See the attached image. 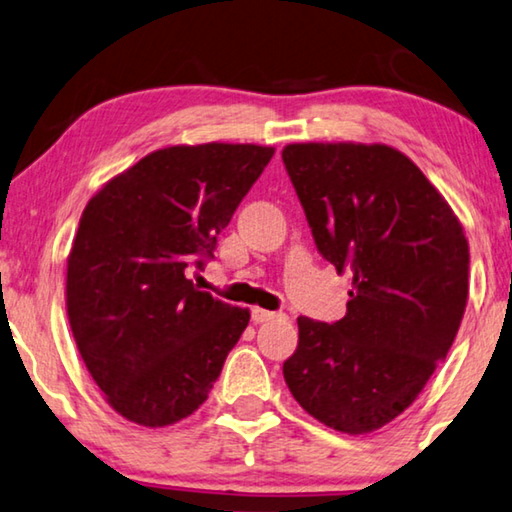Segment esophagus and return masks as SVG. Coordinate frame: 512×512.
<instances>
[{
	"label": "esophagus",
	"instance_id": "esophagus-1",
	"mask_svg": "<svg viewBox=\"0 0 512 512\" xmlns=\"http://www.w3.org/2000/svg\"><path fill=\"white\" fill-rule=\"evenodd\" d=\"M250 316H253L255 323H266V321H273L278 319V312H269V310H262V307H253V312H250Z\"/></svg>",
	"mask_w": 512,
	"mask_h": 512
}]
</instances>
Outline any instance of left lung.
<instances>
[{
  "label": "left lung",
  "mask_w": 512,
  "mask_h": 512,
  "mask_svg": "<svg viewBox=\"0 0 512 512\" xmlns=\"http://www.w3.org/2000/svg\"><path fill=\"white\" fill-rule=\"evenodd\" d=\"M282 161L319 253L351 271L346 316H298L289 392L314 419L371 433L410 408L456 339L469 246L426 175L389 145L291 143Z\"/></svg>",
  "instance_id": "8db88e82"
}]
</instances>
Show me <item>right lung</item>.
I'll list each match as a JSON object with an SVG mask.
<instances>
[{"label": "right lung", "instance_id": "right-lung-1", "mask_svg": "<svg viewBox=\"0 0 512 512\" xmlns=\"http://www.w3.org/2000/svg\"><path fill=\"white\" fill-rule=\"evenodd\" d=\"M262 145H173L102 186L68 255L66 305L88 373L118 415L159 428L212 392L250 312L186 278L273 157Z\"/></svg>", "mask_w": 512, "mask_h": 512}]
</instances>
